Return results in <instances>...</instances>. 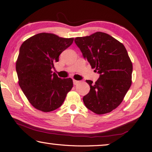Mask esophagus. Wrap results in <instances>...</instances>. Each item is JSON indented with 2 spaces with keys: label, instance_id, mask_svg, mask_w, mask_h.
<instances>
[{
  "label": "esophagus",
  "instance_id": "obj_1",
  "mask_svg": "<svg viewBox=\"0 0 152 152\" xmlns=\"http://www.w3.org/2000/svg\"><path fill=\"white\" fill-rule=\"evenodd\" d=\"M73 82L74 85H77V84L79 83V81H77V80H75V79H73Z\"/></svg>",
  "mask_w": 152,
  "mask_h": 152
}]
</instances>
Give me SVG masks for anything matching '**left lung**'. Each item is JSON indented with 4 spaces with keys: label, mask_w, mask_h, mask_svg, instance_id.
Here are the masks:
<instances>
[{
    "label": "left lung",
    "mask_w": 152,
    "mask_h": 152,
    "mask_svg": "<svg viewBox=\"0 0 152 152\" xmlns=\"http://www.w3.org/2000/svg\"><path fill=\"white\" fill-rule=\"evenodd\" d=\"M75 43L100 74L95 83L86 80L91 88L83 99L85 107L97 114L110 113L122 102L132 84V64L124 45L101 31L77 37Z\"/></svg>",
    "instance_id": "1"
}]
</instances>
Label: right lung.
Segmentation results:
<instances>
[{"mask_svg": "<svg viewBox=\"0 0 152 152\" xmlns=\"http://www.w3.org/2000/svg\"><path fill=\"white\" fill-rule=\"evenodd\" d=\"M73 39L39 33L21 45L16 64L18 84L36 109L45 113L57 109L72 88V79L59 78L51 69Z\"/></svg>", "mask_w": 152, "mask_h": 152, "instance_id": "right-lung-1", "label": "right lung"}]
</instances>
